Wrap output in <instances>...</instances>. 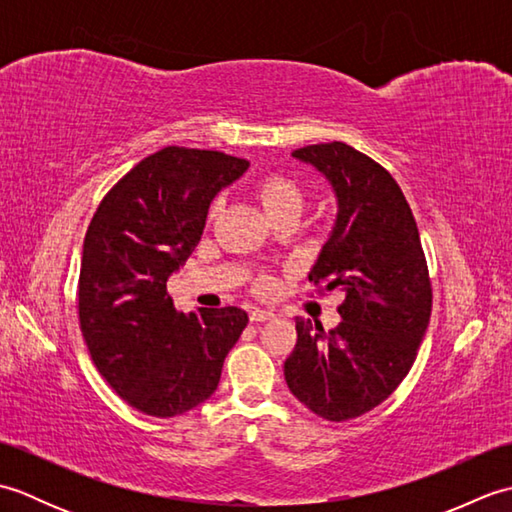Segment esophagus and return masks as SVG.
<instances>
[{
    "mask_svg": "<svg viewBox=\"0 0 512 512\" xmlns=\"http://www.w3.org/2000/svg\"><path fill=\"white\" fill-rule=\"evenodd\" d=\"M273 317H275V314L270 312V310H264V308H253V310H250V321H255V323L270 321Z\"/></svg>",
    "mask_w": 512,
    "mask_h": 512,
    "instance_id": "esophagus-1",
    "label": "esophagus"
}]
</instances>
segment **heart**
Wrapping results in <instances>:
<instances>
[{"label":"heart","instance_id":"obj_1","mask_svg":"<svg viewBox=\"0 0 512 512\" xmlns=\"http://www.w3.org/2000/svg\"><path fill=\"white\" fill-rule=\"evenodd\" d=\"M255 195L259 204L264 206L266 215H275L286 206H301V191L290 178L281 173H268L257 182Z\"/></svg>","mask_w":512,"mask_h":512}]
</instances>
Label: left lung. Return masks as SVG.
<instances>
[{
    "label": "left lung",
    "mask_w": 512,
    "mask_h": 512,
    "mask_svg": "<svg viewBox=\"0 0 512 512\" xmlns=\"http://www.w3.org/2000/svg\"><path fill=\"white\" fill-rule=\"evenodd\" d=\"M330 182L336 220L308 279L339 288L341 323L297 317L284 363L292 396L343 422L391 396L416 361L431 317V281L409 204L391 173L345 143L292 151Z\"/></svg>",
    "instance_id": "8db88e82"
}]
</instances>
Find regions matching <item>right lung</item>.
Listing matches in <instances>:
<instances>
[{
  "label": "right lung",
  "instance_id": "add662e5",
  "mask_svg": "<svg viewBox=\"0 0 512 512\" xmlns=\"http://www.w3.org/2000/svg\"><path fill=\"white\" fill-rule=\"evenodd\" d=\"M248 165L222 151L160 149L114 184L85 233L83 339L110 387L147 416L173 418L211 398L246 328L235 306L178 314L167 281L198 246L215 195Z\"/></svg>",
  "mask_w": 512,
  "mask_h": 512
}]
</instances>
